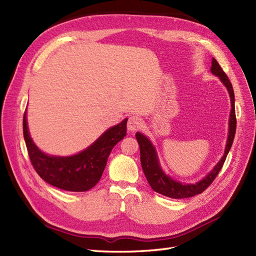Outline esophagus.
Here are the masks:
<instances>
[{"label": "esophagus", "instance_id": "esophagus-1", "mask_svg": "<svg viewBox=\"0 0 256 256\" xmlns=\"http://www.w3.org/2000/svg\"><path fill=\"white\" fill-rule=\"evenodd\" d=\"M142 125V122L140 120V118H138V116L134 115V116H130L128 122H127V128L131 132H134L138 128L141 127Z\"/></svg>", "mask_w": 256, "mask_h": 256}]
</instances>
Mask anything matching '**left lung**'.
Instances as JSON below:
<instances>
[{
    "label": "left lung",
    "instance_id": "1",
    "mask_svg": "<svg viewBox=\"0 0 256 256\" xmlns=\"http://www.w3.org/2000/svg\"><path fill=\"white\" fill-rule=\"evenodd\" d=\"M210 70L212 74L219 76L221 82L226 85V88L228 90L230 98V106L232 110L230 114V120H228V136L226 150L220 161L214 166V168L209 172L203 180L196 184H182L180 182H176L173 178L166 175L164 170L161 168L158 154L154 146L152 143L148 140V138L145 136L143 134L136 132V138L138 140V146H140V154H141V164L143 172L146 176V180L150 184V187L154 191H156L160 194L168 196L172 198H191L196 194L202 193L205 189H207L208 186L214 180L216 175L219 174L220 170L223 166L224 161L226 159L228 154L230 150L232 144L234 141V136L236 132V114H235V96H234V90L232 86V83L226 72H223V69L219 65L216 58H212V68Z\"/></svg>",
    "mask_w": 256,
    "mask_h": 256
}]
</instances>
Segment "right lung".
Returning a JSON list of instances; mask_svg holds the SVG:
<instances>
[{
  "instance_id": "1",
  "label": "right lung",
  "mask_w": 256,
  "mask_h": 256,
  "mask_svg": "<svg viewBox=\"0 0 256 256\" xmlns=\"http://www.w3.org/2000/svg\"><path fill=\"white\" fill-rule=\"evenodd\" d=\"M127 120L104 131L86 150L68 157L51 156L38 148L28 132L26 110L23 115V136L30 162L46 182L66 191L83 192L99 182L113 147L126 136Z\"/></svg>"
}]
</instances>
